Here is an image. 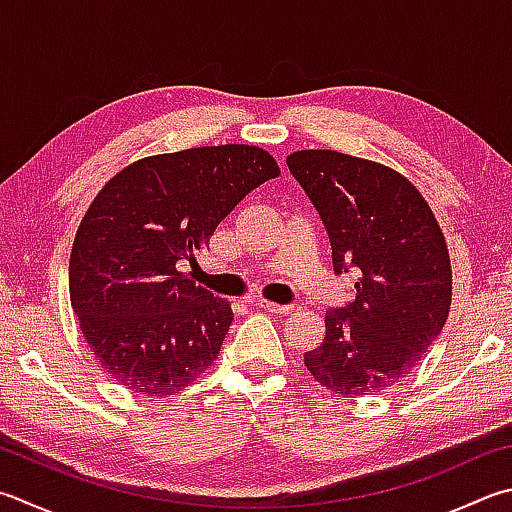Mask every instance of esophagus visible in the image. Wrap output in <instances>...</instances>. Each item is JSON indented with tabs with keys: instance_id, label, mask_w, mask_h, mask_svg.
I'll list each match as a JSON object with an SVG mask.
<instances>
[{
	"instance_id": "esophagus-1",
	"label": "esophagus",
	"mask_w": 512,
	"mask_h": 512,
	"mask_svg": "<svg viewBox=\"0 0 512 512\" xmlns=\"http://www.w3.org/2000/svg\"><path fill=\"white\" fill-rule=\"evenodd\" d=\"M256 305L263 307V310H267V312H272V314H289L294 310L292 305H278V303H272V301H265V298H258Z\"/></svg>"
}]
</instances>
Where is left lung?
Wrapping results in <instances>:
<instances>
[{"label": "left lung", "mask_w": 512, "mask_h": 512, "mask_svg": "<svg viewBox=\"0 0 512 512\" xmlns=\"http://www.w3.org/2000/svg\"><path fill=\"white\" fill-rule=\"evenodd\" d=\"M287 167L323 220L334 274L359 276L354 301L327 310L307 370L343 397L385 390L421 361L450 312V258L435 214L410 180L379 162L310 149L292 153Z\"/></svg>", "instance_id": "8db88e82"}]
</instances>
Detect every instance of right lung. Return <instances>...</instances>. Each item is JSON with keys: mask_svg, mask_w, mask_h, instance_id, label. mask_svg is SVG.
<instances>
[{"mask_svg": "<svg viewBox=\"0 0 512 512\" xmlns=\"http://www.w3.org/2000/svg\"><path fill=\"white\" fill-rule=\"evenodd\" d=\"M276 176L267 151L220 144L144 158L106 182L75 234L69 292L111 379L165 397L216 361L234 314L178 265L209 245L249 191Z\"/></svg>", "mask_w": 512, "mask_h": 512, "instance_id": "obj_1", "label": "right lung"}]
</instances>
